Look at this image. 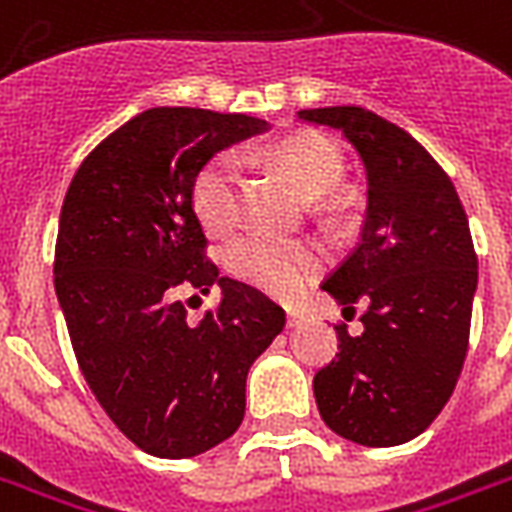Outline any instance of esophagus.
Returning a JSON list of instances; mask_svg holds the SVG:
<instances>
[{"mask_svg": "<svg viewBox=\"0 0 512 512\" xmlns=\"http://www.w3.org/2000/svg\"><path fill=\"white\" fill-rule=\"evenodd\" d=\"M303 325V314L295 308H287V327H300Z\"/></svg>", "mask_w": 512, "mask_h": 512, "instance_id": "obj_1", "label": "esophagus"}]
</instances>
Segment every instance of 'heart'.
<instances>
[{
  "mask_svg": "<svg viewBox=\"0 0 512 512\" xmlns=\"http://www.w3.org/2000/svg\"><path fill=\"white\" fill-rule=\"evenodd\" d=\"M271 161L306 198L330 193L343 179V152L333 139L314 131L284 136L271 147ZM195 217L206 230L225 233L239 220V158L220 152L206 161L190 185ZM228 271L257 290L292 298L322 271V252L311 241L244 236L225 252Z\"/></svg>",
  "mask_w": 512,
  "mask_h": 512,
  "instance_id": "b5f03b06",
  "label": "heart"
}]
</instances>
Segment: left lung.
Here are the masks:
<instances>
[{
  "label": "left lung",
  "instance_id": "8db88e82",
  "mask_svg": "<svg viewBox=\"0 0 512 512\" xmlns=\"http://www.w3.org/2000/svg\"><path fill=\"white\" fill-rule=\"evenodd\" d=\"M341 131L368 174L357 249L322 290L343 311L365 303L362 333L338 325V354L314 376L319 413L360 446H400L435 421L470 341L478 257L454 182L403 128L362 107L300 109Z\"/></svg>",
  "mask_w": 512,
  "mask_h": 512
}]
</instances>
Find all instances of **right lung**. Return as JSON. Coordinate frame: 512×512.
<instances>
[{
  "label": "right lung",
  "instance_id": "right-lung-1",
  "mask_svg": "<svg viewBox=\"0 0 512 512\" xmlns=\"http://www.w3.org/2000/svg\"><path fill=\"white\" fill-rule=\"evenodd\" d=\"M268 131L249 115L155 107L80 163L56 241V295L74 357L131 443L187 459L228 440L247 408V373L284 330V308L206 260L190 185L230 144ZM223 290L190 323L179 286Z\"/></svg>",
  "mask_w": 512,
  "mask_h": 512
}]
</instances>
